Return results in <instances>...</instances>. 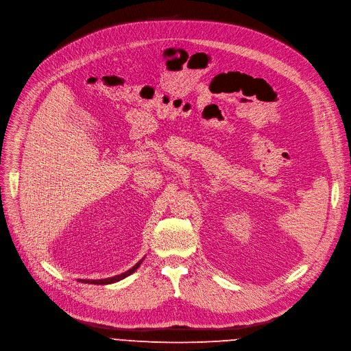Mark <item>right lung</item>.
<instances>
[{
	"instance_id": "obj_1",
	"label": "right lung",
	"mask_w": 351,
	"mask_h": 351,
	"mask_svg": "<svg viewBox=\"0 0 351 351\" xmlns=\"http://www.w3.org/2000/svg\"><path fill=\"white\" fill-rule=\"evenodd\" d=\"M143 261H144V258L136 265V266H133L130 270H127V271H124V273H121V274H119V276H114V277H109V278H102V280H78V281H81V282H88V284H112V282H116V281H120V280H123V278H125L127 276H130L132 273H134L138 267H140V265L143 263Z\"/></svg>"
}]
</instances>
